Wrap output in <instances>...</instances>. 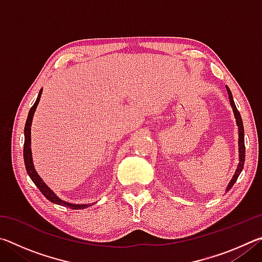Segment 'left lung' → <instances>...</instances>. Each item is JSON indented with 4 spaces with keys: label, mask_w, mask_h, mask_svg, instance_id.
<instances>
[{
    "label": "left lung",
    "mask_w": 262,
    "mask_h": 262,
    "mask_svg": "<svg viewBox=\"0 0 262 262\" xmlns=\"http://www.w3.org/2000/svg\"><path fill=\"white\" fill-rule=\"evenodd\" d=\"M227 91H228V95H229V100H230V104H231V107L233 110V114H234V118H236V122H237V126H238V145H239V163H238V166H237V170L234 172V174L232 177V179L230 180V183L227 187V192L228 190L232 187L233 184L236 183V180L238 179L239 174H241V172L244 167V162H245V143H244V126H243V120H242V117H241V113H239V111L237 110L236 105H234V101L232 98V94L231 91H230V89L227 86Z\"/></svg>",
    "instance_id": "obj_1"
}]
</instances>
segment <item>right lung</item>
<instances>
[{
  "label": "right lung",
  "mask_w": 262,
  "mask_h": 262,
  "mask_svg": "<svg viewBox=\"0 0 262 262\" xmlns=\"http://www.w3.org/2000/svg\"><path fill=\"white\" fill-rule=\"evenodd\" d=\"M41 94H42V89L39 91L38 98H37V100H35V103L33 104L32 107H31L29 115H28V119H26V122H25V128H24L25 141H24L23 154H24V163H25L26 172H28L30 178L32 179L34 185L37 186L39 190H40L43 196H45L47 200H50L53 203H56V205L70 208V209H85V208H88L89 206H91L92 203H90V205H86V203H84V205H75V203H69V202L61 200V199L57 198L56 194H54V192H53V190L48 187L45 183H43L42 179L37 173V171L34 170V165H33V161H32V152H31V125H32L33 115H34L35 110H37L39 100H40Z\"/></svg>",
  "instance_id": "right-lung-1"
}]
</instances>
